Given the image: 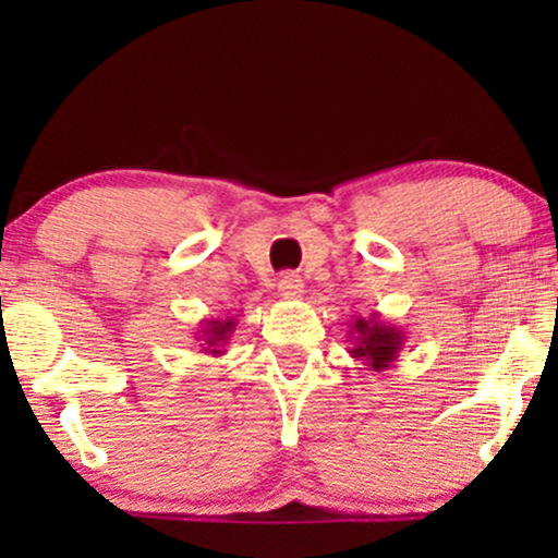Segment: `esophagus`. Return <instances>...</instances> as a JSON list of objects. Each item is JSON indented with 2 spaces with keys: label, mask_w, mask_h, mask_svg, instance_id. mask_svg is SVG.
I'll return each mask as SVG.
<instances>
[{
  "label": "esophagus",
  "mask_w": 558,
  "mask_h": 558,
  "mask_svg": "<svg viewBox=\"0 0 558 558\" xmlns=\"http://www.w3.org/2000/svg\"><path fill=\"white\" fill-rule=\"evenodd\" d=\"M277 287H279V296H284V300H300V296L304 294L302 277H300V274H292V271L281 274Z\"/></svg>",
  "instance_id": "34e87169"
}]
</instances>
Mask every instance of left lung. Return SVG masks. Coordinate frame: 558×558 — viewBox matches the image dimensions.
I'll use <instances>...</instances> for the list:
<instances>
[{
  "label": "left lung",
  "mask_w": 558,
  "mask_h": 558,
  "mask_svg": "<svg viewBox=\"0 0 558 558\" xmlns=\"http://www.w3.org/2000/svg\"><path fill=\"white\" fill-rule=\"evenodd\" d=\"M348 353L355 361H361L365 371L386 373L399 361L403 342H407V332H403V327L380 319L376 312L371 317H353L348 330Z\"/></svg>",
  "instance_id": "1"
}]
</instances>
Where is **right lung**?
Returning a JSON list of instances; mask_svg holds the SVG:
<instances>
[{"label":"right lung","mask_w":558,"mask_h":558,"mask_svg":"<svg viewBox=\"0 0 558 558\" xmlns=\"http://www.w3.org/2000/svg\"><path fill=\"white\" fill-rule=\"evenodd\" d=\"M235 325H239V317H205L201 319V330H197V338L201 340V353L210 357L226 355L228 340L233 338Z\"/></svg>","instance_id":"add662e5"}]
</instances>
